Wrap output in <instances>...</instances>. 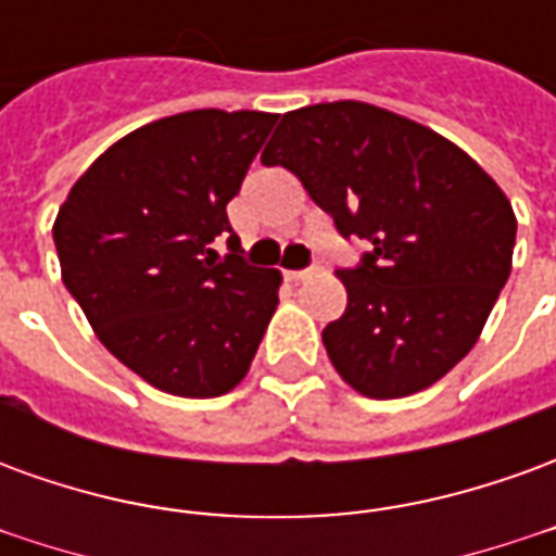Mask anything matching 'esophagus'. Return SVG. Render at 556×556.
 <instances>
[{
    "label": "esophagus",
    "instance_id": "34e87169",
    "mask_svg": "<svg viewBox=\"0 0 556 556\" xmlns=\"http://www.w3.org/2000/svg\"><path fill=\"white\" fill-rule=\"evenodd\" d=\"M313 277V267H306V270H286V279L289 282H303V279Z\"/></svg>",
    "mask_w": 556,
    "mask_h": 556
}]
</instances>
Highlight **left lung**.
<instances>
[{
    "label": "left lung",
    "mask_w": 556,
    "mask_h": 556,
    "mask_svg": "<svg viewBox=\"0 0 556 556\" xmlns=\"http://www.w3.org/2000/svg\"><path fill=\"white\" fill-rule=\"evenodd\" d=\"M262 163L294 172L339 235L372 243L337 274L349 306L321 333L342 381L369 399L441 381L513 270L518 223L497 181L431 127L363 101L286 113Z\"/></svg>",
    "instance_id": "left-lung-1"
}]
</instances>
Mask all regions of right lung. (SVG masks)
Returning <instances> with one entry per match:
<instances>
[{"label":"right lung","instance_id":"obj_1","mask_svg":"<svg viewBox=\"0 0 556 556\" xmlns=\"http://www.w3.org/2000/svg\"><path fill=\"white\" fill-rule=\"evenodd\" d=\"M274 125L255 110L151 122L106 148L59 207L62 282L103 345L163 393L235 390L277 313L282 274L243 265L226 217ZM219 233L226 260L210 250Z\"/></svg>","mask_w":556,"mask_h":556}]
</instances>
